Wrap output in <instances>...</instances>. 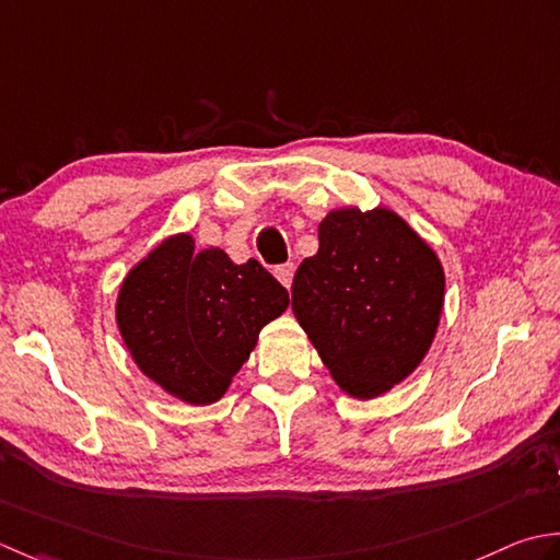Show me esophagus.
I'll return each mask as SVG.
<instances>
[{
	"label": "esophagus",
	"mask_w": 560,
	"mask_h": 560,
	"mask_svg": "<svg viewBox=\"0 0 560 560\" xmlns=\"http://www.w3.org/2000/svg\"><path fill=\"white\" fill-rule=\"evenodd\" d=\"M276 278L284 284V288L290 290V284H292V278H294V266L292 264H284V266H278L276 268Z\"/></svg>",
	"instance_id": "esophagus-1"
}]
</instances>
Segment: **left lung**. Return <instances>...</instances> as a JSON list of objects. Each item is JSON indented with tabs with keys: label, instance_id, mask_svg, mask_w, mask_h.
Wrapping results in <instances>:
<instances>
[{
	"label": "left lung",
	"instance_id": "8db88e82",
	"mask_svg": "<svg viewBox=\"0 0 560 560\" xmlns=\"http://www.w3.org/2000/svg\"><path fill=\"white\" fill-rule=\"evenodd\" d=\"M444 270L394 210L340 208L294 272L292 312L346 394L374 398L413 372L438 334Z\"/></svg>",
	"mask_w": 560,
	"mask_h": 560
}]
</instances>
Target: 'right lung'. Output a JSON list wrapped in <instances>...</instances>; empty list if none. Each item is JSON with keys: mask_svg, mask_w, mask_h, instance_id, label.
<instances>
[{"mask_svg": "<svg viewBox=\"0 0 560 560\" xmlns=\"http://www.w3.org/2000/svg\"><path fill=\"white\" fill-rule=\"evenodd\" d=\"M288 304V290L256 258L238 266L222 248L196 250L190 234H174L125 276L116 322L142 374L180 401L208 406Z\"/></svg>", "mask_w": 560, "mask_h": 560, "instance_id": "1", "label": "right lung"}]
</instances>
